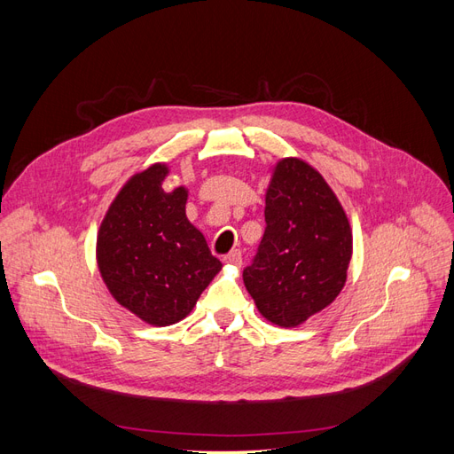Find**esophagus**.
<instances>
[{
  "mask_svg": "<svg viewBox=\"0 0 454 454\" xmlns=\"http://www.w3.org/2000/svg\"><path fill=\"white\" fill-rule=\"evenodd\" d=\"M223 261H225L227 265H232V267H240V265H242V252H240V250L231 252L229 255H225V257H223Z\"/></svg>",
  "mask_w": 454,
  "mask_h": 454,
  "instance_id": "34e87169",
  "label": "esophagus"
}]
</instances>
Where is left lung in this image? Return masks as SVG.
<instances>
[{"mask_svg": "<svg viewBox=\"0 0 454 454\" xmlns=\"http://www.w3.org/2000/svg\"><path fill=\"white\" fill-rule=\"evenodd\" d=\"M265 235L244 286L263 318L295 327L332 305L352 257L348 217L309 162H277L265 195Z\"/></svg>", "mask_w": 454, "mask_h": 454, "instance_id": "1", "label": "left lung"}]
</instances>
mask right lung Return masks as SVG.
I'll return each mask as SVG.
<instances>
[{
    "mask_svg": "<svg viewBox=\"0 0 454 454\" xmlns=\"http://www.w3.org/2000/svg\"><path fill=\"white\" fill-rule=\"evenodd\" d=\"M167 176L162 162L134 174L109 206L96 240L109 294L159 327L184 320L223 267L185 215L187 189H162Z\"/></svg>",
    "mask_w": 454,
    "mask_h": 454,
    "instance_id": "obj_1",
    "label": "right lung"
}]
</instances>
